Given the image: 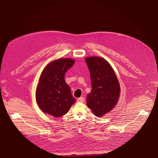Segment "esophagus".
Wrapping results in <instances>:
<instances>
[{"label":"esophagus","instance_id":"esophagus-1","mask_svg":"<svg viewBox=\"0 0 158 158\" xmlns=\"http://www.w3.org/2000/svg\"><path fill=\"white\" fill-rule=\"evenodd\" d=\"M84 101H85V99H84V98H83V97L79 98H78L77 100V101L78 102H84Z\"/></svg>","mask_w":158,"mask_h":158}]
</instances>
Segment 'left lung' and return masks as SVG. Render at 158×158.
Returning <instances> with one entry per match:
<instances>
[{
  "instance_id": "8db88e82",
  "label": "left lung",
  "mask_w": 158,
  "mask_h": 158,
  "mask_svg": "<svg viewBox=\"0 0 158 158\" xmlns=\"http://www.w3.org/2000/svg\"><path fill=\"white\" fill-rule=\"evenodd\" d=\"M90 72L91 91L87 96V106L98 117L104 116L116 105L120 85L109 63L101 57L85 59Z\"/></svg>"
}]
</instances>
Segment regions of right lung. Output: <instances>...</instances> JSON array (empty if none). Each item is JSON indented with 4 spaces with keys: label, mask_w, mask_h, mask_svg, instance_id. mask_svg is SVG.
Instances as JSON below:
<instances>
[{
    "label": "right lung",
    "mask_w": 158,
    "mask_h": 158,
    "mask_svg": "<svg viewBox=\"0 0 158 158\" xmlns=\"http://www.w3.org/2000/svg\"><path fill=\"white\" fill-rule=\"evenodd\" d=\"M74 62L71 58L59 59L50 62L43 70L35 96L39 107L45 113L59 118L76 102L64 79L65 73Z\"/></svg>",
    "instance_id": "1"
}]
</instances>
